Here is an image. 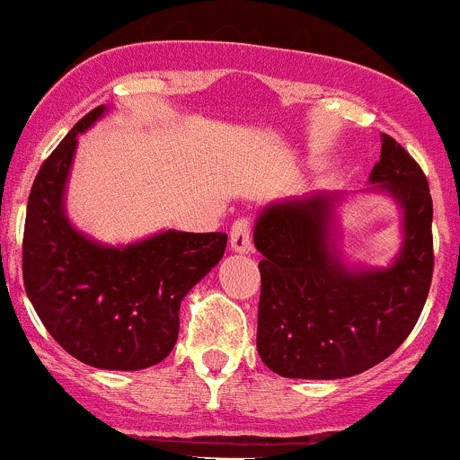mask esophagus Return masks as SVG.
<instances>
[{
	"mask_svg": "<svg viewBox=\"0 0 460 460\" xmlns=\"http://www.w3.org/2000/svg\"><path fill=\"white\" fill-rule=\"evenodd\" d=\"M230 250L239 254L250 252V221L248 219H239L234 221V226H232Z\"/></svg>",
	"mask_w": 460,
	"mask_h": 460,
	"instance_id": "obj_1",
	"label": "esophagus"
}]
</instances>
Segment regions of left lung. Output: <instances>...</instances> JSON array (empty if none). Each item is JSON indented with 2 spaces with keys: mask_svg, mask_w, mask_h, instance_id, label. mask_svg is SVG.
Masks as SVG:
<instances>
[{
  "mask_svg": "<svg viewBox=\"0 0 460 460\" xmlns=\"http://www.w3.org/2000/svg\"><path fill=\"white\" fill-rule=\"evenodd\" d=\"M369 183L367 192L389 197L402 217L389 266L349 263L340 250L344 192L268 203L254 221V248L263 254L257 351L284 378L362 374L389 358L420 317L434 270L429 185L386 134Z\"/></svg>",
  "mask_w": 460,
  "mask_h": 460,
  "instance_id": "1",
  "label": "left lung"
}]
</instances>
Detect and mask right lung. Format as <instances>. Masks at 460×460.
<instances>
[{
    "label": "right lung",
    "mask_w": 460,
    "mask_h": 460,
    "mask_svg": "<svg viewBox=\"0 0 460 460\" xmlns=\"http://www.w3.org/2000/svg\"><path fill=\"white\" fill-rule=\"evenodd\" d=\"M86 113L40 167L26 208L24 288L51 338L84 365L138 371L165 360L179 338L185 295L221 261L224 232L161 230L131 243H102L71 224L66 183Z\"/></svg>",
    "instance_id": "obj_1"
}]
</instances>
